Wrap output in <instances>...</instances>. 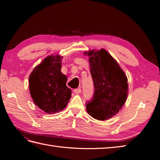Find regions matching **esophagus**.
<instances>
[{"label":"esophagus","instance_id":"34e87169","mask_svg":"<svg viewBox=\"0 0 160 160\" xmlns=\"http://www.w3.org/2000/svg\"><path fill=\"white\" fill-rule=\"evenodd\" d=\"M74 93H76V94H79L81 93V89L80 88H78V89H74Z\"/></svg>","mask_w":160,"mask_h":160}]
</instances>
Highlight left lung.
Masks as SVG:
<instances>
[{
	"label": "left lung",
	"instance_id": "8db88e82",
	"mask_svg": "<svg viewBox=\"0 0 160 160\" xmlns=\"http://www.w3.org/2000/svg\"><path fill=\"white\" fill-rule=\"evenodd\" d=\"M89 57L94 95L86 103L90 116L99 121L111 119L122 109L128 92V79L125 72L109 53L102 49L84 52Z\"/></svg>",
	"mask_w": 160,
	"mask_h": 160
}]
</instances>
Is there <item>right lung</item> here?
I'll use <instances>...</instances> for the list:
<instances>
[{
    "instance_id": "1",
    "label": "right lung",
    "mask_w": 160,
    "mask_h": 160,
    "mask_svg": "<svg viewBox=\"0 0 160 160\" xmlns=\"http://www.w3.org/2000/svg\"><path fill=\"white\" fill-rule=\"evenodd\" d=\"M62 56H47L35 67L29 77V93L38 107L48 114L58 113L67 107L71 90L67 77L61 72Z\"/></svg>"
}]
</instances>
